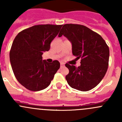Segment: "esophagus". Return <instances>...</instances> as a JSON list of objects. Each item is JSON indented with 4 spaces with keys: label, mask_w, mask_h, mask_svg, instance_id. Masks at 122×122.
Instances as JSON below:
<instances>
[{
    "label": "esophagus",
    "mask_w": 122,
    "mask_h": 122,
    "mask_svg": "<svg viewBox=\"0 0 122 122\" xmlns=\"http://www.w3.org/2000/svg\"><path fill=\"white\" fill-rule=\"evenodd\" d=\"M64 66H65V65H64V63L60 64V67H61V68H62V67H64Z\"/></svg>",
    "instance_id": "esophagus-1"
}]
</instances>
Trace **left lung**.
Returning a JSON list of instances; mask_svg holds the SVG:
<instances>
[{
  "mask_svg": "<svg viewBox=\"0 0 122 122\" xmlns=\"http://www.w3.org/2000/svg\"><path fill=\"white\" fill-rule=\"evenodd\" d=\"M66 36L72 44V52L81 65L66 64L69 73L66 79L74 89L87 92L99 84L109 66V48L103 38L84 25L65 24L58 36Z\"/></svg>",
  "mask_w": 122,
  "mask_h": 122,
  "instance_id": "1",
  "label": "left lung"
}]
</instances>
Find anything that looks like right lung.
Here are the masks:
<instances>
[{
	"instance_id": "1",
	"label": "right lung",
	"mask_w": 122,
	"mask_h": 122,
	"mask_svg": "<svg viewBox=\"0 0 122 122\" xmlns=\"http://www.w3.org/2000/svg\"><path fill=\"white\" fill-rule=\"evenodd\" d=\"M62 25H38L23 30L16 35L10 51V61L17 80L26 88L37 92L46 88L60 67L42 60L43 53L50 49L51 41Z\"/></svg>"
}]
</instances>
